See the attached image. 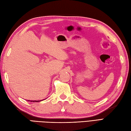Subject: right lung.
Listing matches in <instances>:
<instances>
[{
	"instance_id": "add662e5",
	"label": "right lung",
	"mask_w": 131,
	"mask_h": 131,
	"mask_svg": "<svg viewBox=\"0 0 131 131\" xmlns=\"http://www.w3.org/2000/svg\"><path fill=\"white\" fill-rule=\"evenodd\" d=\"M30 101V102H39V101Z\"/></svg>"
}]
</instances>
